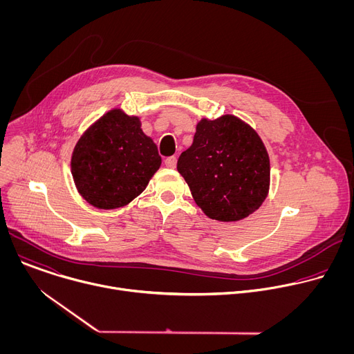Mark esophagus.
I'll list each match as a JSON object with an SVG mask.
<instances>
[{"label":"esophagus","instance_id":"esophagus-1","mask_svg":"<svg viewBox=\"0 0 354 354\" xmlns=\"http://www.w3.org/2000/svg\"><path fill=\"white\" fill-rule=\"evenodd\" d=\"M176 157H168L167 160H165V165L168 167V168H175L176 167Z\"/></svg>","mask_w":354,"mask_h":354}]
</instances>
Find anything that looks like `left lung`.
I'll use <instances>...</instances> for the list:
<instances>
[{
	"instance_id": "obj_1",
	"label": "left lung",
	"mask_w": 354,
	"mask_h": 354,
	"mask_svg": "<svg viewBox=\"0 0 354 354\" xmlns=\"http://www.w3.org/2000/svg\"><path fill=\"white\" fill-rule=\"evenodd\" d=\"M196 205L218 221H238L268 196L270 162L257 131L235 116L197 123L193 144L178 160Z\"/></svg>"
}]
</instances>
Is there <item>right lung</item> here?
Segmentation results:
<instances>
[{
    "label": "right lung",
    "instance_id": "right-lung-1",
    "mask_svg": "<svg viewBox=\"0 0 354 354\" xmlns=\"http://www.w3.org/2000/svg\"><path fill=\"white\" fill-rule=\"evenodd\" d=\"M161 157L136 116L113 109L78 140L71 172L80 194L89 205L111 210L136 198L158 171Z\"/></svg>",
    "mask_w": 354,
    "mask_h": 354
}]
</instances>
